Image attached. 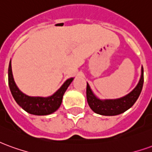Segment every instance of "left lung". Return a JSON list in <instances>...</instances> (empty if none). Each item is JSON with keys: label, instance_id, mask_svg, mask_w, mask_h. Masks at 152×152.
Wrapping results in <instances>:
<instances>
[{"label": "left lung", "instance_id": "1", "mask_svg": "<svg viewBox=\"0 0 152 152\" xmlns=\"http://www.w3.org/2000/svg\"><path fill=\"white\" fill-rule=\"evenodd\" d=\"M143 68L142 67V75L139 82L135 89L129 94L123 98L117 99H107L100 100L93 94L89 86L87 84L86 97L89 107L97 114L102 115H116L121 114L129 109L137 101L140 95L143 86Z\"/></svg>", "mask_w": 152, "mask_h": 152}]
</instances>
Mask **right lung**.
I'll use <instances>...</instances> for the list:
<instances>
[{
  "mask_svg": "<svg viewBox=\"0 0 152 152\" xmlns=\"http://www.w3.org/2000/svg\"><path fill=\"white\" fill-rule=\"evenodd\" d=\"M73 78L66 80L58 91L48 98L42 97H30L22 93L16 86L13 78L11 70V63L10 62L8 70V81L10 89L14 99L24 111L28 113L37 115H45L53 113L57 111L62 103L63 96L68 88Z\"/></svg>",
  "mask_w": 152,
  "mask_h": 152,
  "instance_id": "add662e5",
  "label": "right lung"
}]
</instances>
